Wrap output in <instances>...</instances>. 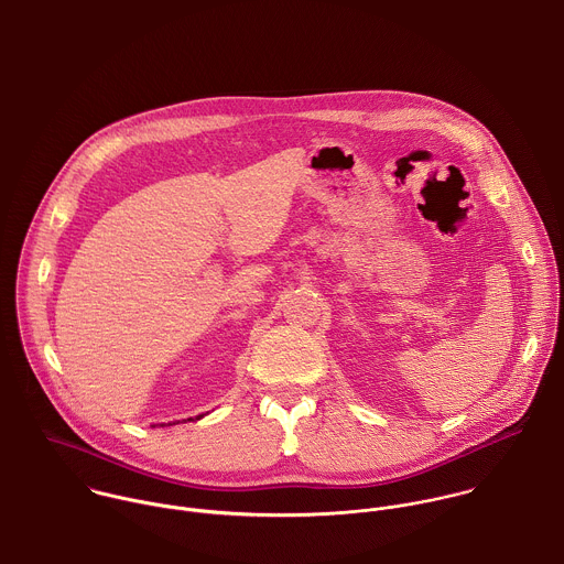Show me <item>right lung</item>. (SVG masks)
I'll return each instance as SVG.
<instances>
[{"label":"right lung","instance_id":"right-lung-1","mask_svg":"<svg viewBox=\"0 0 564 564\" xmlns=\"http://www.w3.org/2000/svg\"><path fill=\"white\" fill-rule=\"evenodd\" d=\"M200 416H203V414H200ZM200 416H198V419H200Z\"/></svg>","mask_w":564,"mask_h":564}]
</instances>
